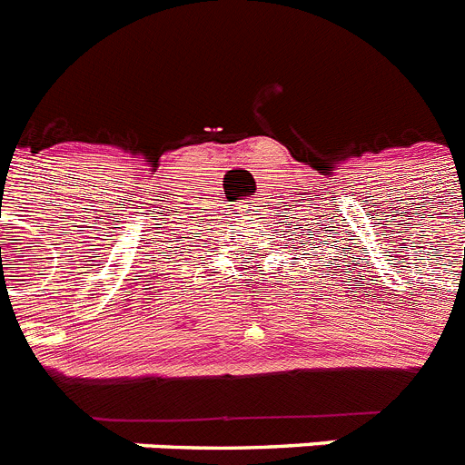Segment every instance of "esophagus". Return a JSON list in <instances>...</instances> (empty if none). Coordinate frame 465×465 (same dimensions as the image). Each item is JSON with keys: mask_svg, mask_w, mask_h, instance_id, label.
I'll list each match as a JSON object with an SVG mask.
<instances>
[{"mask_svg": "<svg viewBox=\"0 0 465 465\" xmlns=\"http://www.w3.org/2000/svg\"><path fill=\"white\" fill-rule=\"evenodd\" d=\"M255 205H257L255 198H252V201H243V203H241V208H245V213H251V210L255 208Z\"/></svg>", "mask_w": 465, "mask_h": 465, "instance_id": "34e87169", "label": "esophagus"}]
</instances>
